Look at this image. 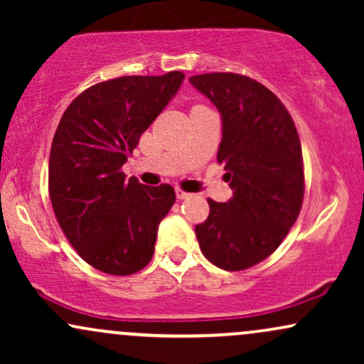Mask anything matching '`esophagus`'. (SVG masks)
<instances>
[{"label":"esophagus","mask_w":364,"mask_h":364,"mask_svg":"<svg viewBox=\"0 0 364 364\" xmlns=\"http://www.w3.org/2000/svg\"><path fill=\"white\" fill-rule=\"evenodd\" d=\"M176 196L179 200H185V198H190L191 193H188V191L181 190V188H176Z\"/></svg>","instance_id":"esophagus-1"}]
</instances>
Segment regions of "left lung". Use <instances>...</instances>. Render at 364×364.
Here are the masks:
<instances>
[{
	"mask_svg": "<svg viewBox=\"0 0 364 364\" xmlns=\"http://www.w3.org/2000/svg\"><path fill=\"white\" fill-rule=\"evenodd\" d=\"M190 83L217 107L223 162L232 196L208 198L195 225L200 250L219 269L245 270L272 255L301 210L303 156L294 121L277 95L236 73L195 75Z\"/></svg>",
	"mask_w": 364,
	"mask_h": 364,
	"instance_id": "8db88e82",
	"label": "left lung"
}]
</instances>
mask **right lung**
Wrapping results in <instances>:
<instances>
[{
    "label": "right lung",
    "instance_id": "1",
    "mask_svg": "<svg viewBox=\"0 0 364 364\" xmlns=\"http://www.w3.org/2000/svg\"><path fill=\"white\" fill-rule=\"evenodd\" d=\"M185 73L121 77L90 87L70 104L54 133L49 196L63 232L94 269L129 275L154 255L173 186H145L121 171L141 133L161 114Z\"/></svg>",
    "mask_w": 364,
    "mask_h": 364
}]
</instances>
